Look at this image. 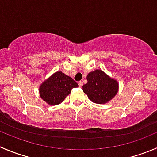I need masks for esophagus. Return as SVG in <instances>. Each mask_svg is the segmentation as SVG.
Instances as JSON below:
<instances>
[{"instance_id": "1", "label": "esophagus", "mask_w": 157, "mask_h": 157, "mask_svg": "<svg viewBox=\"0 0 157 157\" xmlns=\"http://www.w3.org/2000/svg\"><path fill=\"white\" fill-rule=\"evenodd\" d=\"M78 84H79V86H80V87H81V86H83V82L82 81L78 82Z\"/></svg>"}]
</instances>
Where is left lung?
<instances>
[{
	"label": "left lung",
	"mask_w": 157,
	"mask_h": 157,
	"mask_svg": "<svg viewBox=\"0 0 157 157\" xmlns=\"http://www.w3.org/2000/svg\"><path fill=\"white\" fill-rule=\"evenodd\" d=\"M87 83L83 86L84 94L92 102L104 104L110 101L118 93L119 83L102 70L91 71L86 76Z\"/></svg>",
	"instance_id": "left-lung-1"
}]
</instances>
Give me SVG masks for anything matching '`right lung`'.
<instances>
[{"mask_svg":"<svg viewBox=\"0 0 157 157\" xmlns=\"http://www.w3.org/2000/svg\"><path fill=\"white\" fill-rule=\"evenodd\" d=\"M78 86L77 83L71 77L62 71H57L42 82L39 86V94L42 100L48 104L55 106L63 101L73 88Z\"/></svg>","mask_w":157,"mask_h":157,"instance_id":"obj_1","label":"right lung"}]
</instances>
